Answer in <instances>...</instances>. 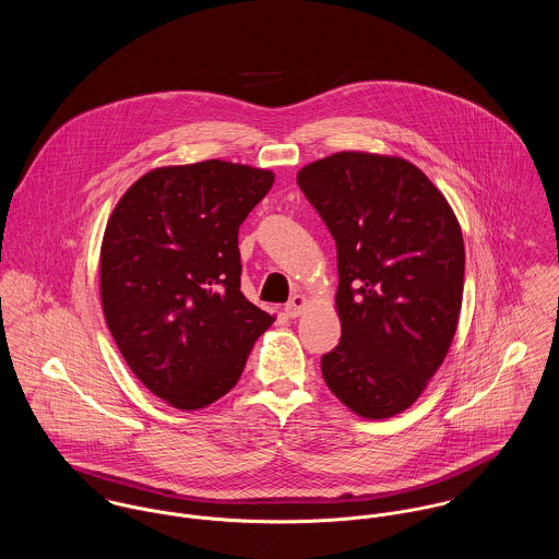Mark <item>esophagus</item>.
<instances>
[{"label": "esophagus", "instance_id": "34e87169", "mask_svg": "<svg viewBox=\"0 0 559 559\" xmlns=\"http://www.w3.org/2000/svg\"><path fill=\"white\" fill-rule=\"evenodd\" d=\"M306 306H308V299H306L304 295H295V297H293V299L286 304L284 312H286V317H290V319H297V317H301V314H304Z\"/></svg>", "mask_w": 559, "mask_h": 559}]
</instances>
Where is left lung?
I'll return each mask as SVG.
<instances>
[{
    "instance_id": "left-lung-1",
    "label": "left lung",
    "mask_w": 559,
    "mask_h": 559,
    "mask_svg": "<svg viewBox=\"0 0 559 559\" xmlns=\"http://www.w3.org/2000/svg\"><path fill=\"white\" fill-rule=\"evenodd\" d=\"M337 247L340 344L326 388L353 413L394 417L426 390L456 333L465 245L454 211L408 160L335 153L297 174Z\"/></svg>"
}]
</instances>
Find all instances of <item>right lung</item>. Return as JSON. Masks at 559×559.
<instances>
[{
	"mask_svg": "<svg viewBox=\"0 0 559 559\" xmlns=\"http://www.w3.org/2000/svg\"><path fill=\"white\" fill-rule=\"evenodd\" d=\"M275 176L230 160L157 167L116 204L100 245V301L133 374L195 411L239 383L273 324L240 293L239 226Z\"/></svg>",
	"mask_w": 559,
	"mask_h": 559,
	"instance_id": "obj_1",
	"label": "right lung"
}]
</instances>
